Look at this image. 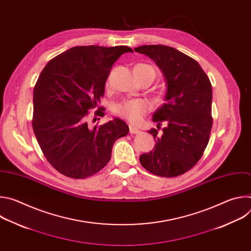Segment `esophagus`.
<instances>
[{
	"instance_id": "esophagus-1",
	"label": "esophagus",
	"mask_w": 251,
	"mask_h": 251,
	"mask_svg": "<svg viewBox=\"0 0 251 251\" xmlns=\"http://www.w3.org/2000/svg\"><path fill=\"white\" fill-rule=\"evenodd\" d=\"M129 131H130V133L131 134H138L140 131H139V129L138 128H136L135 126H133L132 124H130L129 125Z\"/></svg>"
}]
</instances>
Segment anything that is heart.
<instances>
[{"label":"heart","instance_id":"obj_1","mask_svg":"<svg viewBox=\"0 0 251 251\" xmlns=\"http://www.w3.org/2000/svg\"><path fill=\"white\" fill-rule=\"evenodd\" d=\"M135 66L153 71L156 75V70L152 65L140 63ZM148 110H149V106L144 101H141V100H130L117 106V113L120 116L127 118L133 123H139L142 120L143 116L147 113Z\"/></svg>","mask_w":251,"mask_h":251}]
</instances>
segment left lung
Here are the masks:
<instances>
[{
	"label": "left lung",
	"mask_w": 251,
	"mask_h": 251,
	"mask_svg": "<svg viewBox=\"0 0 251 251\" xmlns=\"http://www.w3.org/2000/svg\"><path fill=\"white\" fill-rule=\"evenodd\" d=\"M136 52L156 62L166 82L165 103L152 120L166 127L148 133L155 147L139 158L147 171L161 176H176L192 169L202 156L212 126L210 81L198 61L174 48L162 45L141 46Z\"/></svg>",
	"instance_id": "obj_1"
}]
</instances>
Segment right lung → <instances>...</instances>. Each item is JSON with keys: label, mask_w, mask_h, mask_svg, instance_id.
Returning <instances> with one entry per match:
<instances>
[{"label": "right lung", "mask_w": 251, "mask_h": 251, "mask_svg": "<svg viewBox=\"0 0 251 251\" xmlns=\"http://www.w3.org/2000/svg\"><path fill=\"white\" fill-rule=\"evenodd\" d=\"M129 47H75L48 62L33 89L32 129L50 164L60 174L85 178L106 166L117 139L129 132L120 118L90 128L115 61ZM101 107H99V109ZM104 110V109H103ZM96 115L104 116L102 110Z\"/></svg>", "instance_id": "1"}]
</instances>
